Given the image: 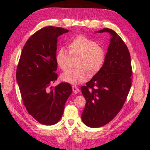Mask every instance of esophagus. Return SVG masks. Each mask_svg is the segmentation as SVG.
Masks as SVG:
<instances>
[{
    "mask_svg": "<svg viewBox=\"0 0 150 150\" xmlns=\"http://www.w3.org/2000/svg\"><path fill=\"white\" fill-rule=\"evenodd\" d=\"M72 88H73V91L74 92H78L79 91L78 87L75 85H72Z\"/></svg>",
    "mask_w": 150,
    "mask_h": 150,
    "instance_id": "esophagus-1",
    "label": "esophagus"
}]
</instances>
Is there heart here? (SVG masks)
<instances>
[{"label":"heart","mask_w":150,"mask_h":150,"mask_svg":"<svg viewBox=\"0 0 150 150\" xmlns=\"http://www.w3.org/2000/svg\"><path fill=\"white\" fill-rule=\"evenodd\" d=\"M69 53L63 47L58 48L55 59L57 66L62 71H66L71 57H77V68L68 69L61 75V79L71 84H78L85 81L88 77V72L94 75L98 73L105 61V50L96 40L84 35H77L67 43Z\"/></svg>","instance_id":"heart-1"}]
</instances>
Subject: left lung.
<instances>
[{"mask_svg": "<svg viewBox=\"0 0 150 150\" xmlns=\"http://www.w3.org/2000/svg\"><path fill=\"white\" fill-rule=\"evenodd\" d=\"M111 37L105 61L100 71L81 87L86 105L81 115L86 126L101 127L117 115L132 85V70L127 45L113 30L104 28Z\"/></svg>", "mask_w": 150, "mask_h": 150, "instance_id": "left-lung-1", "label": "left lung"}]
</instances>
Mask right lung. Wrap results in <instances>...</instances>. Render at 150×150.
<instances>
[{
  "instance_id": "right-lung-1",
  "label": "right lung",
  "mask_w": 150,
  "mask_h": 150,
  "mask_svg": "<svg viewBox=\"0 0 150 150\" xmlns=\"http://www.w3.org/2000/svg\"><path fill=\"white\" fill-rule=\"evenodd\" d=\"M68 31L53 26L38 30L24 45L16 69L23 105L29 115L42 125H52L60 120L72 92L68 83L51 86L58 78L57 39Z\"/></svg>"
}]
</instances>
